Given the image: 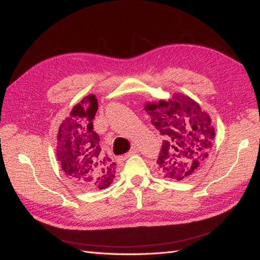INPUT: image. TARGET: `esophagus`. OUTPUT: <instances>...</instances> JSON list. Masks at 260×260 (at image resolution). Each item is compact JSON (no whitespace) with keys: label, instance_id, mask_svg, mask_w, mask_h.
<instances>
[{"label":"esophagus","instance_id":"34e87169","mask_svg":"<svg viewBox=\"0 0 260 260\" xmlns=\"http://www.w3.org/2000/svg\"><path fill=\"white\" fill-rule=\"evenodd\" d=\"M136 153H139V148H137L136 146H134L133 148H132V150L127 153V154H125V157L127 158V157H129V156H132V155H135Z\"/></svg>","mask_w":260,"mask_h":260}]
</instances>
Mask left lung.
<instances>
[{"instance_id": "obj_1", "label": "left lung", "mask_w": 260, "mask_h": 260, "mask_svg": "<svg viewBox=\"0 0 260 260\" xmlns=\"http://www.w3.org/2000/svg\"><path fill=\"white\" fill-rule=\"evenodd\" d=\"M144 109L165 139L156 161L164 178L186 179L208 161L215 131L194 99L174 92L169 99L145 103Z\"/></svg>"}]
</instances>
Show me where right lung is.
<instances>
[{
	"mask_svg": "<svg viewBox=\"0 0 260 260\" xmlns=\"http://www.w3.org/2000/svg\"><path fill=\"white\" fill-rule=\"evenodd\" d=\"M98 109L96 96L90 93L76 104L59 126L57 158L68 178L81 187L103 190L113 183L114 163L101 147L92 119Z\"/></svg>",
	"mask_w": 260,
	"mask_h": 260,
	"instance_id": "right-lung-1",
	"label": "right lung"
}]
</instances>
